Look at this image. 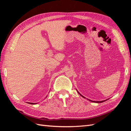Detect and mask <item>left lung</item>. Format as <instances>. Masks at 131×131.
<instances>
[{"mask_svg": "<svg viewBox=\"0 0 131 131\" xmlns=\"http://www.w3.org/2000/svg\"><path fill=\"white\" fill-rule=\"evenodd\" d=\"M77 90V89H76ZM77 92H78V93L79 94H80V96H81V97H82L83 98H85L84 96H82V95H81L80 93H79V92H78V91L77 90ZM87 100H88L89 101H91V102H95V103H102V102H105V101H107V100H109V99H107V100H104V101H91V100H89V99H88V98H87Z\"/></svg>", "mask_w": 131, "mask_h": 131, "instance_id": "8db88e82", "label": "left lung"}]
</instances>
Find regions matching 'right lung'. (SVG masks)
Returning <instances> with one entry per match:
<instances>
[{
  "label": "right lung",
  "instance_id": "obj_1",
  "mask_svg": "<svg viewBox=\"0 0 131 131\" xmlns=\"http://www.w3.org/2000/svg\"><path fill=\"white\" fill-rule=\"evenodd\" d=\"M28 103H29V104H37V103H29V102H28Z\"/></svg>",
  "mask_w": 131,
  "mask_h": 131
}]
</instances>
